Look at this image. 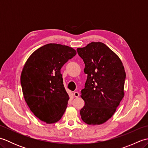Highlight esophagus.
Segmentation results:
<instances>
[{
  "instance_id": "obj_1",
  "label": "esophagus",
  "mask_w": 148,
  "mask_h": 148,
  "mask_svg": "<svg viewBox=\"0 0 148 148\" xmlns=\"http://www.w3.org/2000/svg\"><path fill=\"white\" fill-rule=\"evenodd\" d=\"M74 96L75 97H78L79 96V93L77 92H74Z\"/></svg>"
}]
</instances>
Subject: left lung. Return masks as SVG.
Here are the masks:
<instances>
[{"label": "left lung", "mask_w": 148, "mask_h": 148, "mask_svg": "<svg viewBox=\"0 0 148 148\" xmlns=\"http://www.w3.org/2000/svg\"><path fill=\"white\" fill-rule=\"evenodd\" d=\"M88 75L81 98L82 120L88 125H100L114 114L124 97L126 73L121 60L105 44L92 42L77 49Z\"/></svg>", "instance_id": "1"}]
</instances>
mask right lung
Listing matches in <instances>:
<instances>
[{
  "instance_id": "obj_1",
  "label": "right lung",
  "mask_w": 148,
  "mask_h": 148,
  "mask_svg": "<svg viewBox=\"0 0 148 148\" xmlns=\"http://www.w3.org/2000/svg\"><path fill=\"white\" fill-rule=\"evenodd\" d=\"M76 55L69 46L48 44L36 50L24 65L20 78L24 99L34 114L46 123L59 121L67 108L69 97L60 70Z\"/></svg>"
}]
</instances>
